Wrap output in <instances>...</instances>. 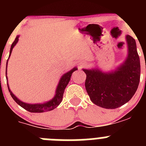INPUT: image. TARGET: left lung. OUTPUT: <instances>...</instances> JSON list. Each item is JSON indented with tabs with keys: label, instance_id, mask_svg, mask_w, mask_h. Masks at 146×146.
<instances>
[{
	"label": "left lung",
	"instance_id": "obj_1",
	"mask_svg": "<svg viewBox=\"0 0 146 146\" xmlns=\"http://www.w3.org/2000/svg\"><path fill=\"white\" fill-rule=\"evenodd\" d=\"M129 55L123 64L111 73L98 69H83L86 74V91L94 104L106 109H115L128 102L138 88L140 62L136 42L126 36Z\"/></svg>",
	"mask_w": 146,
	"mask_h": 146
}]
</instances>
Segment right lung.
Segmentation results:
<instances>
[{
	"label": "right lung",
	"instance_id": "right-lung-1",
	"mask_svg": "<svg viewBox=\"0 0 146 146\" xmlns=\"http://www.w3.org/2000/svg\"><path fill=\"white\" fill-rule=\"evenodd\" d=\"M18 38L19 36H17L15 40L14 41V42L11 44V49H10V52H9V56L11 55V51H12L13 47H15V44L17 43L18 42ZM8 62V60H7ZM7 64V63H6ZM7 67V66H6ZM77 70V68H74L73 69L70 71V72H67L65 74L62 76L61 79L60 80L58 83V86L57 89H56V92H55V96L52 100L49 101L48 102L44 103V104H26V103H24L23 102H21L20 100L17 99L16 96L14 95V94L11 93V91H10L9 86H8V89H9V91L10 94H11L12 99L17 103L20 107H22L23 108H24L25 110H26L27 111L31 112V113H44V112H47L50 111L52 110L55 109V108H57L58 106L60 103L62 102V99H63V95H64V90H65L66 87L69 83V80L71 79V76L72 74L74 71Z\"/></svg>",
	"mask_w": 146,
	"mask_h": 146
}]
</instances>
